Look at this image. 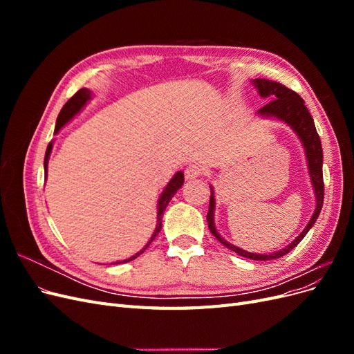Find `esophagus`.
<instances>
[{"label":"esophagus","instance_id":"34e87169","mask_svg":"<svg viewBox=\"0 0 354 354\" xmlns=\"http://www.w3.org/2000/svg\"><path fill=\"white\" fill-rule=\"evenodd\" d=\"M202 174V167L198 164H190L185 169V176L187 180H194Z\"/></svg>","mask_w":354,"mask_h":354}]
</instances>
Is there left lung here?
Instances as JSON below:
<instances>
[{"label":"left lung","instance_id":"left-lung-1","mask_svg":"<svg viewBox=\"0 0 354 354\" xmlns=\"http://www.w3.org/2000/svg\"><path fill=\"white\" fill-rule=\"evenodd\" d=\"M254 87L259 90V94L264 99H270V102L260 111H257L260 116L263 118H274V120H279L285 122L288 127L292 128V131L298 136L299 142L303 143L304 152H306V159H307V167H308V176L310 180H312V186L315 190V196H316V208L312 218L307 223V226L304 230L298 234V236L286 245L285 248L274 251L270 254H254L248 252L239 246L233 245L227 242L223 236H220V233L216 229V224H214V211H216V196H214V189H211V198H209V209L207 214V221H208V227L209 232L218 239L220 243H223L226 248L234 251L236 254L245 257V259L250 260H257V261H266V260H274V259H281L282 255L288 254L291 250H294L295 246L303 241V238L307 234V232L313 227V224L316 223L320 209H322L324 205V173H322V164H324V152H322V143H320L319 134L316 131L315 121L312 115H310L308 109L304 106V100L299 97V95L286 88L285 85L276 82V81H269V80H261L257 78L252 81Z\"/></svg>","mask_w":354,"mask_h":354}]
</instances>
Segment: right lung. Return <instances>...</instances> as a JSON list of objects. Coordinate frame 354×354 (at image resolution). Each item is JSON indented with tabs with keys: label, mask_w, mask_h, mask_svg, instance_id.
<instances>
[{
	"label": "right lung",
	"mask_w": 354,
	"mask_h": 354,
	"mask_svg": "<svg viewBox=\"0 0 354 354\" xmlns=\"http://www.w3.org/2000/svg\"><path fill=\"white\" fill-rule=\"evenodd\" d=\"M91 97H93V93H91V90H88V88H81L80 91L75 93V94L72 95V97L66 102V104L63 106L60 113H59V116H57L55 134H57V133L62 130V127H65L75 115H78V113L84 109V106L91 100ZM51 149H53V142L48 143L47 151H46V158H44V173H46V178H47V167H48V159H50ZM183 183H185V176H183V173H181V171H177V173L174 174V177L169 180V183L167 185V187L164 189V192H162V194H160V196H159V199H158V221H156V227H155V232L152 233L151 239H149V242L143 246V248H142L140 251H138V252L134 254V255H131L130 259H127V260H124V261H116V263H113V264L131 261V260L137 259L138 255L143 254V252L146 251L147 246L152 243V241L158 236V233L160 232V229H162V216H164V211H165L167 205L169 203V201L173 199V196L177 194V190H178L181 186H183Z\"/></svg>",
	"instance_id": "1"
}]
</instances>
